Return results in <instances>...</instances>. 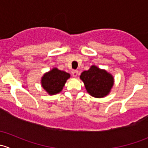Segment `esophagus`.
I'll return each instance as SVG.
<instances>
[{"label":"esophagus","instance_id":"1","mask_svg":"<svg viewBox=\"0 0 148 148\" xmlns=\"http://www.w3.org/2000/svg\"><path fill=\"white\" fill-rule=\"evenodd\" d=\"M71 74H72V76L74 77H77V75H78V71L75 69H73L72 71H71Z\"/></svg>","mask_w":148,"mask_h":148}]
</instances>
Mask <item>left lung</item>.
<instances>
[{
	"label": "left lung",
	"instance_id": "left-lung-1",
	"mask_svg": "<svg viewBox=\"0 0 148 148\" xmlns=\"http://www.w3.org/2000/svg\"><path fill=\"white\" fill-rule=\"evenodd\" d=\"M80 79L84 84L88 93L97 98L107 96L114 84L112 75L95 65L92 66L87 71H83Z\"/></svg>",
	"mask_w": 148,
	"mask_h": 148
}]
</instances>
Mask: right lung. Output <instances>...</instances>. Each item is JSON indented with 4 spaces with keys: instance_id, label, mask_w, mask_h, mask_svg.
Returning a JSON list of instances; mask_svg holds the SVG:
<instances>
[{
    "instance_id": "1",
    "label": "right lung",
    "mask_w": 148,
    "mask_h": 148,
    "mask_svg": "<svg viewBox=\"0 0 148 148\" xmlns=\"http://www.w3.org/2000/svg\"><path fill=\"white\" fill-rule=\"evenodd\" d=\"M69 77V73L53 68L44 74L41 78V85L49 95H56L63 89L66 82Z\"/></svg>"
}]
</instances>
